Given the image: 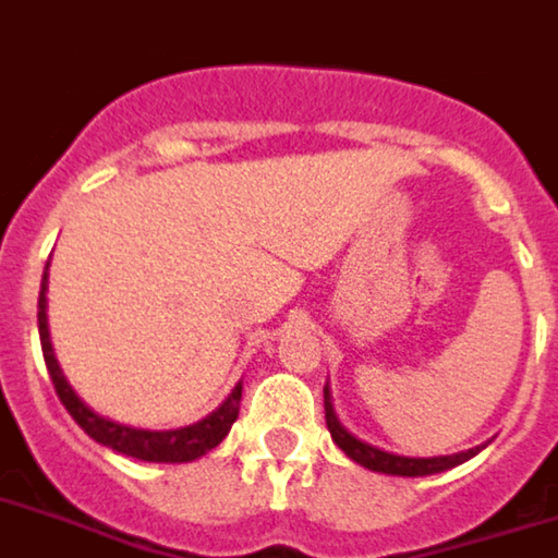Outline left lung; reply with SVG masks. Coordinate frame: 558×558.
Masks as SVG:
<instances>
[{"instance_id": "8db88e82", "label": "left lung", "mask_w": 558, "mask_h": 558, "mask_svg": "<svg viewBox=\"0 0 558 558\" xmlns=\"http://www.w3.org/2000/svg\"><path fill=\"white\" fill-rule=\"evenodd\" d=\"M324 411H327V427H329V436H332L335 445L340 450L347 452L354 463L360 466H366L372 472H383V475H399V477H425V475H438V472H447L458 463L470 461L475 458L483 447L489 445H477L472 450H463V452H452V456H433V458H411V456H397V452H388V450H379V447L368 445L363 438H357L354 433H349L343 427V422L338 418L332 405V391H329V383L324 386Z\"/></svg>"}]
</instances>
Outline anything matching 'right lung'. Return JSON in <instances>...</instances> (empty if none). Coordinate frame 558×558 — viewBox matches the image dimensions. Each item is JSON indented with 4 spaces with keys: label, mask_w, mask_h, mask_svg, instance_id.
I'll list each match as a JSON object with an SVG mask.
<instances>
[{
    "label": "right lung",
    "mask_w": 558,
    "mask_h": 558,
    "mask_svg": "<svg viewBox=\"0 0 558 558\" xmlns=\"http://www.w3.org/2000/svg\"><path fill=\"white\" fill-rule=\"evenodd\" d=\"M47 284H49V263L47 268H44L41 293H38V335H41L44 363H47L52 386H56L58 399L63 402L69 416L75 418L77 425H81L88 436L95 438L97 445L108 447V450L113 452H122V456L136 458V461L186 463L206 456L209 450H215V447L229 436L231 425L236 422V413H240L243 383H236V386L231 388V393L223 399V405H220L218 411H211L209 416L195 422V425L175 427V430H145V427L120 425V422H113V418H106L97 411H92V408L77 397L75 388L69 386V379L63 377L61 366H58L56 349H52V340H49Z\"/></svg>",
    "instance_id": "right-lung-1"
}]
</instances>
